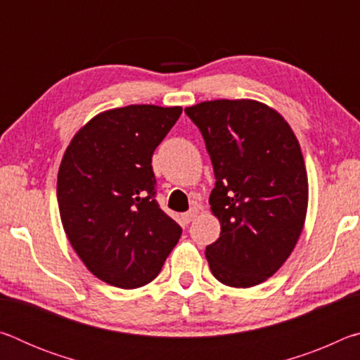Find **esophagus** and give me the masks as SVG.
<instances>
[{
  "label": "esophagus",
  "mask_w": 360,
  "mask_h": 360,
  "mask_svg": "<svg viewBox=\"0 0 360 360\" xmlns=\"http://www.w3.org/2000/svg\"><path fill=\"white\" fill-rule=\"evenodd\" d=\"M197 216H198V210H191L188 212H184L181 219L184 224H191Z\"/></svg>",
  "instance_id": "obj_1"
}]
</instances>
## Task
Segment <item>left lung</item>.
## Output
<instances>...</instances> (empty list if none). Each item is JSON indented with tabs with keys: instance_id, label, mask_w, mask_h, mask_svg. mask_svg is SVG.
<instances>
[{
	"instance_id": "8db88e82",
	"label": "left lung",
	"mask_w": 360,
	"mask_h": 360,
	"mask_svg": "<svg viewBox=\"0 0 360 360\" xmlns=\"http://www.w3.org/2000/svg\"><path fill=\"white\" fill-rule=\"evenodd\" d=\"M214 168L210 195L221 236L206 248L212 275L230 288L266 281L300 238L308 174L295 133L281 114L249 98L186 108Z\"/></svg>"
}]
</instances>
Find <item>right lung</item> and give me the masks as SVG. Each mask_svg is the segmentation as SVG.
<instances>
[{"instance_id":"right-lung-1","label":"right lung","mask_w":360,"mask_h":360,"mask_svg":"<svg viewBox=\"0 0 360 360\" xmlns=\"http://www.w3.org/2000/svg\"><path fill=\"white\" fill-rule=\"evenodd\" d=\"M181 106L130 105L79 129L58 168L57 200L68 241L87 270L120 289L150 283L182 229L155 202L152 154Z\"/></svg>"}]
</instances>
